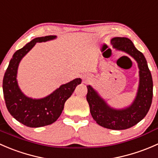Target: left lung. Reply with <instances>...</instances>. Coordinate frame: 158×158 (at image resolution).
<instances>
[{
  "mask_svg": "<svg viewBox=\"0 0 158 158\" xmlns=\"http://www.w3.org/2000/svg\"><path fill=\"white\" fill-rule=\"evenodd\" d=\"M111 44L113 47L125 51L138 62L140 82L136 98L127 109H113L90 85H88L86 99L91 114L97 124L106 128L124 130L138 124L147 114L152 102L153 80L145 57L135 48L131 40L126 37H114L111 39Z\"/></svg>",
  "mask_w": 158,
  "mask_h": 158,
  "instance_id": "1",
  "label": "left lung"
}]
</instances>
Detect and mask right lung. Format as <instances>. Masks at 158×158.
Returning a JSON list of instances; mask_svg holds the SVG:
<instances>
[{
	"label": "right lung",
	"mask_w": 158,
	"mask_h": 158,
	"mask_svg": "<svg viewBox=\"0 0 158 158\" xmlns=\"http://www.w3.org/2000/svg\"><path fill=\"white\" fill-rule=\"evenodd\" d=\"M54 38L56 36L52 35L35 38L23 48L16 51L4 73L3 92L7 109L16 120L30 128H39L55 122L61 114L66 100L82 82L81 79H74L62 85L52 94L41 99L27 98L20 90L17 82V72L21 59L36 43L45 42Z\"/></svg>",
	"instance_id": "add662e5"
}]
</instances>
